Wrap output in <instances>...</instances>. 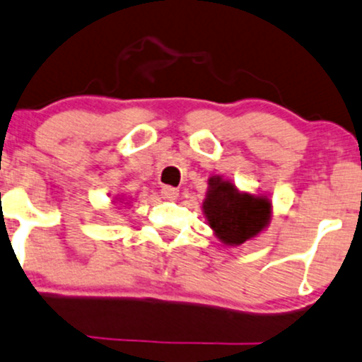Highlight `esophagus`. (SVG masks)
<instances>
[{"instance_id":"esophagus-1","label":"esophagus","mask_w":362,"mask_h":362,"mask_svg":"<svg viewBox=\"0 0 362 362\" xmlns=\"http://www.w3.org/2000/svg\"><path fill=\"white\" fill-rule=\"evenodd\" d=\"M160 196H163L164 199H177L178 198V189L171 187V185H164L163 191H160Z\"/></svg>"}]
</instances>
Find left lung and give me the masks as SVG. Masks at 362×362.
Returning a JSON list of instances; mask_svg holds the SVG:
<instances>
[{"label":"left lung","mask_w":362,"mask_h":362,"mask_svg":"<svg viewBox=\"0 0 362 362\" xmlns=\"http://www.w3.org/2000/svg\"><path fill=\"white\" fill-rule=\"evenodd\" d=\"M203 216L224 245H240L262 233L272 217V203L263 194L238 191L223 177L209 178Z\"/></svg>","instance_id":"left-lung-1"}]
</instances>
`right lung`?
<instances>
[{
  "mask_svg": "<svg viewBox=\"0 0 362 362\" xmlns=\"http://www.w3.org/2000/svg\"><path fill=\"white\" fill-rule=\"evenodd\" d=\"M120 203H124V202H120Z\"/></svg>",
  "mask_w": 362,
  "mask_h": 362,
  "instance_id": "obj_1",
  "label": "right lung"
}]
</instances>
